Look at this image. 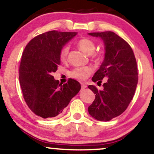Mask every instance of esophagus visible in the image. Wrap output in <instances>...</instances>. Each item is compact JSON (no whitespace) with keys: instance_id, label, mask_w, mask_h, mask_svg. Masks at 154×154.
Segmentation results:
<instances>
[{"instance_id":"obj_1","label":"esophagus","mask_w":154,"mask_h":154,"mask_svg":"<svg viewBox=\"0 0 154 154\" xmlns=\"http://www.w3.org/2000/svg\"><path fill=\"white\" fill-rule=\"evenodd\" d=\"M81 87H82V88H85L87 87V85L85 84H84V83H81Z\"/></svg>"}]
</instances>
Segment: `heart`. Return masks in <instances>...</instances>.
I'll return each mask as SVG.
<instances>
[{"label": "heart", "mask_w": 154, "mask_h": 154, "mask_svg": "<svg viewBox=\"0 0 154 154\" xmlns=\"http://www.w3.org/2000/svg\"><path fill=\"white\" fill-rule=\"evenodd\" d=\"M77 46L82 52L87 55H90L92 61L98 62L100 60V55L98 53L94 52L95 50V43L93 40L88 38H82L77 42ZM69 48L65 45L61 49L59 53V57L61 61H66L68 58ZM93 68L91 66H81L75 68L69 72L70 77L79 80H84L87 79L89 75L93 72Z\"/></svg>", "instance_id": "obj_1"}]
</instances>
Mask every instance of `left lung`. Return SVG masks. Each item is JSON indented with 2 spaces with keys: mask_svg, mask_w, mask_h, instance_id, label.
<instances>
[{
  "mask_svg": "<svg viewBox=\"0 0 154 154\" xmlns=\"http://www.w3.org/2000/svg\"><path fill=\"white\" fill-rule=\"evenodd\" d=\"M89 35L101 38L106 46L105 59L92 80L101 83L106 78V82L102 91L88 86L95 94L88 112L95 119L107 122L122 114L133 98L138 80L137 62L130 45L113 32Z\"/></svg>",
  "mask_w": 154,
  "mask_h": 154,
  "instance_id": "1",
  "label": "left lung"
}]
</instances>
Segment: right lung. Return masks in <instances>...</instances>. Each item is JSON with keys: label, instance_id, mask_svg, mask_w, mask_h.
<instances>
[{"label": "right lung", "instance_id": "obj_1", "mask_svg": "<svg viewBox=\"0 0 154 154\" xmlns=\"http://www.w3.org/2000/svg\"><path fill=\"white\" fill-rule=\"evenodd\" d=\"M76 35L46 32L32 39L23 51L19 82L26 105L37 116L47 119L59 115L80 90V84L75 79L62 84L52 75L61 64L60 51Z\"/></svg>", "mask_w": 154, "mask_h": 154}]
</instances>
